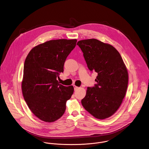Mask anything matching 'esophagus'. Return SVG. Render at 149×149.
<instances>
[{"mask_svg": "<svg viewBox=\"0 0 149 149\" xmlns=\"http://www.w3.org/2000/svg\"><path fill=\"white\" fill-rule=\"evenodd\" d=\"M74 90L75 91V90H77V89H78V86H75V85H74Z\"/></svg>", "mask_w": 149, "mask_h": 149, "instance_id": "esophagus-1", "label": "esophagus"}]
</instances>
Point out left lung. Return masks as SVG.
<instances>
[{
  "label": "left lung",
  "instance_id": "obj_1",
  "mask_svg": "<svg viewBox=\"0 0 149 149\" xmlns=\"http://www.w3.org/2000/svg\"><path fill=\"white\" fill-rule=\"evenodd\" d=\"M90 71L98 74L94 87H88L81 100L83 107L93 116L104 120L120 108L127 89L128 74L118 51L110 44L92 38L77 43Z\"/></svg>",
  "mask_w": 149,
  "mask_h": 149
}]
</instances>
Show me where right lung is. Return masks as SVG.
I'll return each mask as SVG.
<instances>
[{"label": "right lung", "instance_id": "1", "mask_svg": "<svg viewBox=\"0 0 149 149\" xmlns=\"http://www.w3.org/2000/svg\"><path fill=\"white\" fill-rule=\"evenodd\" d=\"M77 41L50 40L34 47L26 57L22 81L23 95L31 112L44 122L59 119L74 93L73 86L61 85L56 78L63 72L66 58Z\"/></svg>", "mask_w": 149, "mask_h": 149}]
</instances>
